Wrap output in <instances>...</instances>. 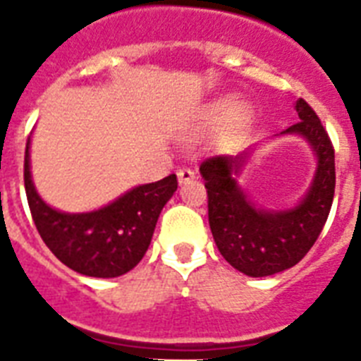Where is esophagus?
<instances>
[{
    "label": "esophagus",
    "mask_w": 361,
    "mask_h": 361,
    "mask_svg": "<svg viewBox=\"0 0 361 361\" xmlns=\"http://www.w3.org/2000/svg\"><path fill=\"white\" fill-rule=\"evenodd\" d=\"M195 178H197V176H195V172H192L191 169H185V166H183V169L178 170V180H180L181 185H183V183H189V181H192Z\"/></svg>",
    "instance_id": "esophagus-1"
}]
</instances>
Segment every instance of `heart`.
<instances>
[{
	"instance_id": "b5f03b06",
	"label": "heart",
	"mask_w": 361,
	"mask_h": 361,
	"mask_svg": "<svg viewBox=\"0 0 361 361\" xmlns=\"http://www.w3.org/2000/svg\"><path fill=\"white\" fill-rule=\"evenodd\" d=\"M232 106H234V99L223 97V99H219V101H217L214 106H212V112H214V114H225V112H228Z\"/></svg>"
}]
</instances>
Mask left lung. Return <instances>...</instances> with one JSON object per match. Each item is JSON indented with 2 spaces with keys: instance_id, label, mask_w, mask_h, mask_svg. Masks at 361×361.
<instances>
[{
  "instance_id": "8db88e82",
  "label": "left lung",
  "mask_w": 361,
  "mask_h": 361,
  "mask_svg": "<svg viewBox=\"0 0 361 361\" xmlns=\"http://www.w3.org/2000/svg\"><path fill=\"white\" fill-rule=\"evenodd\" d=\"M300 121L281 135H300L317 155V172L307 195L290 209H260L238 183L251 149L215 155L200 164L208 191V219L225 260L249 277H266L296 266L324 228L336 192V153L319 116L303 99Z\"/></svg>"
}]
</instances>
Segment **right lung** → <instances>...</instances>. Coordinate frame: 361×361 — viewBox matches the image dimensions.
<instances>
[{"label":"right lung","instance_id":"obj_1","mask_svg":"<svg viewBox=\"0 0 361 361\" xmlns=\"http://www.w3.org/2000/svg\"><path fill=\"white\" fill-rule=\"evenodd\" d=\"M24 185L31 217L47 247L67 266L87 277H120L135 268L152 243L161 209L178 189L170 174L130 189L114 202L86 214H65L48 206L35 191L25 144Z\"/></svg>","mask_w":361,"mask_h":361}]
</instances>
